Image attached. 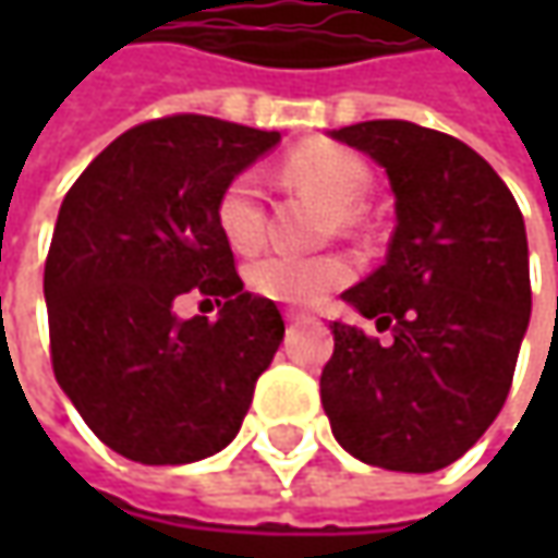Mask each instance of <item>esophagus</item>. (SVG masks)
Listing matches in <instances>:
<instances>
[{"mask_svg": "<svg viewBox=\"0 0 558 558\" xmlns=\"http://www.w3.org/2000/svg\"><path fill=\"white\" fill-rule=\"evenodd\" d=\"M286 319H289V323H307V319H311V313L286 311Z\"/></svg>", "mask_w": 558, "mask_h": 558, "instance_id": "obj_1", "label": "esophagus"}]
</instances>
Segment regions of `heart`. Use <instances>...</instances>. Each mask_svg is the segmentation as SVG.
I'll list each match as a JSON object with an SVG mask.
<instances>
[{
  "label": "heart",
  "instance_id": "1",
  "mask_svg": "<svg viewBox=\"0 0 558 558\" xmlns=\"http://www.w3.org/2000/svg\"><path fill=\"white\" fill-rule=\"evenodd\" d=\"M286 183L311 189L332 204V229L356 226V210L366 202L369 192V167L354 151L335 142H307L298 145L282 161ZM217 229L235 251H254L264 242L267 210L264 192L254 173H235L220 189L214 204ZM354 267L338 254H291V251H269L264 257L247 264V286L267 301L311 307L323 301L329 291L348 286Z\"/></svg>",
  "mask_w": 558,
  "mask_h": 558
}]
</instances>
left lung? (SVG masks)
<instances>
[{
	"label": "left lung",
	"mask_w": 558,
	"mask_h": 558,
	"mask_svg": "<svg viewBox=\"0 0 558 558\" xmlns=\"http://www.w3.org/2000/svg\"><path fill=\"white\" fill-rule=\"evenodd\" d=\"M335 140L385 167L397 226L385 264L344 291L391 341L332 323L323 410L356 460L435 472L504 410L531 316L525 220L494 167L447 133L366 120Z\"/></svg>",
	"instance_id": "obj_1"
}]
</instances>
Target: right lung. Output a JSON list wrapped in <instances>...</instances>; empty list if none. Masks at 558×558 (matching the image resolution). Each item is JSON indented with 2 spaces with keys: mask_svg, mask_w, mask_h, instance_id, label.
<instances>
[{
  "mask_svg": "<svg viewBox=\"0 0 558 558\" xmlns=\"http://www.w3.org/2000/svg\"><path fill=\"white\" fill-rule=\"evenodd\" d=\"M279 142L204 114L145 120L111 142L58 210L46 257L52 369L101 444L142 465H183L239 435L254 385L286 332L242 291L214 204ZM185 293L217 300V324H180Z\"/></svg>",
  "mask_w": 558,
  "mask_h": 558,
  "instance_id": "obj_1",
  "label": "right lung"
}]
</instances>
